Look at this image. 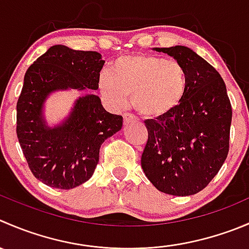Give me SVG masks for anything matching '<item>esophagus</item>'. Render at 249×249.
Wrapping results in <instances>:
<instances>
[{
  "label": "esophagus",
  "mask_w": 249,
  "mask_h": 249,
  "mask_svg": "<svg viewBox=\"0 0 249 249\" xmlns=\"http://www.w3.org/2000/svg\"><path fill=\"white\" fill-rule=\"evenodd\" d=\"M123 118H124L125 124H129V123H132V122H135V120H136V118H135L132 114H130V113H124Z\"/></svg>",
  "instance_id": "34e87169"
}]
</instances>
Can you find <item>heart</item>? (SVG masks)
Instances as JSON below:
<instances>
[{
  "instance_id": "b5f03b06",
  "label": "heart",
  "mask_w": 249,
  "mask_h": 249,
  "mask_svg": "<svg viewBox=\"0 0 249 249\" xmlns=\"http://www.w3.org/2000/svg\"><path fill=\"white\" fill-rule=\"evenodd\" d=\"M189 84L185 66L176 59H164L146 53L122 55L109 71H103L100 91L115 108L135 109L146 118H159L181 103Z\"/></svg>"
}]
</instances>
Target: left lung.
Masks as SVG:
<instances>
[{
	"mask_svg": "<svg viewBox=\"0 0 249 249\" xmlns=\"http://www.w3.org/2000/svg\"><path fill=\"white\" fill-rule=\"evenodd\" d=\"M153 51L181 62L189 84L173 112L144 122L148 141L141 166L160 192L191 196L213 180L228 157L231 103L220 74L191 48L173 46Z\"/></svg>",
	"mask_w": 249,
	"mask_h": 249,
	"instance_id": "obj_1",
	"label": "left lung"
}]
</instances>
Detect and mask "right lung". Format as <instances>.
Instances as JSON below:
<instances>
[{"instance_id":"add662e5","label":"right lung","mask_w":249,"mask_h":249,"mask_svg":"<svg viewBox=\"0 0 249 249\" xmlns=\"http://www.w3.org/2000/svg\"><path fill=\"white\" fill-rule=\"evenodd\" d=\"M103 64L101 53L54 45L26 71L17 103V136L31 173L45 185L71 190L86 182L98 164L101 144L122 129V115L107 112L93 93L76 98L53 126L43 113L57 91L97 90Z\"/></svg>"}]
</instances>
